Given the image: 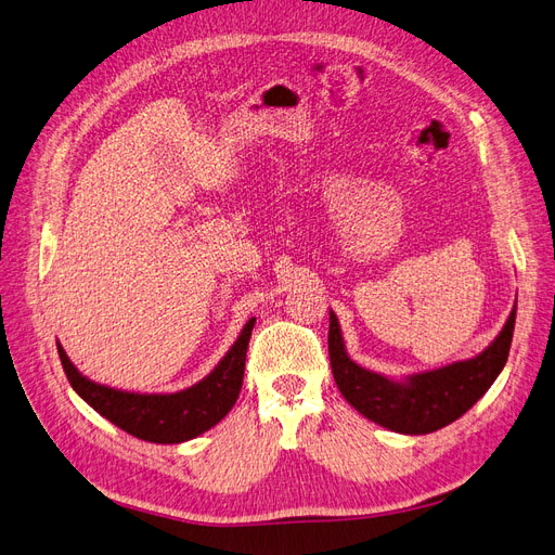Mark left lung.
Here are the masks:
<instances>
[{
    "instance_id": "obj_1",
    "label": "left lung",
    "mask_w": 555,
    "mask_h": 555,
    "mask_svg": "<svg viewBox=\"0 0 555 555\" xmlns=\"http://www.w3.org/2000/svg\"><path fill=\"white\" fill-rule=\"evenodd\" d=\"M514 319L517 302L503 331L475 358L395 380L360 367L349 358L339 321L331 310L328 353L335 384L341 397L372 423L399 434H431L462 417L499 378L507 362Z\"/></svg>"
}]
</instances>
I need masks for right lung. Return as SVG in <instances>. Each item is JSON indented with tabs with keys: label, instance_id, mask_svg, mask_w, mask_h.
Masks as SVG:
<instances>
[{
	"label": "right lung",
	"instance_id": "add662e5",
	"mask_svg": "<svg viewBox=\"0 0 555 555\" xmlns=\"http://www.w3.org/2000/svg\"><path fill=\"white\" fill-rule=\"evenodd\" d=\"M255 321L257 319L253 317L245 323L238 339L211 374L179 392L146 395L95 384L78 372L60 341H56V351H60L73 390L112 425L149 443H183L218 425L236 404L243 386L247 341H250Z\"/></svg>",
	"mask_w": 555,
	"mask_h": 555
}]
</instances>
